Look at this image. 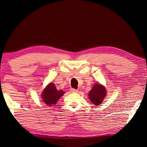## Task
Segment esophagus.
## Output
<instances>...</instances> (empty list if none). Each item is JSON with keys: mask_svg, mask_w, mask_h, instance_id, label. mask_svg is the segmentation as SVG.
<instances>
[{"mask_svg": "<svg viewBox=\"0 0 147 147\" xmlns=\"http://www.w3.org/2000/svg\"><path fill=\"white\" fill-rule=\"evenodd\" d=\"M70 91H71V92H72V93H75V92H78V90H76V89H74V88H71V89H70Z\"/></svg>", "mask_w": 147, "mask_h": 147, "instance_id": "34e87169", "label": "esophagus"}]
</instances>
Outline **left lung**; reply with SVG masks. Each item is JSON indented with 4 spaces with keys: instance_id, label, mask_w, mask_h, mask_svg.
Segmentation results:
<instances>
[{
    "instance_id": "8db88e82",
    "label": "left lung",
    "mask_w": 147,
    "mask_h": 147,
    "mask_svg": "<svg viewBox=\"0 0 147 147\" xmlns=\"http://www.w3.org/2000/svg\"><path fill=\"white\" fill-rule=\"evenodd\" d=\"M106 95V90L104 86L96 84L89 92V98L93 104L99 105L104 100Z\"/></svg>"
}]
</instances>
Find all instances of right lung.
<instances>
[{"label": "right lung", "instance_id": "right-lung-1", "mask_svg": "<svg viewBox=\"0 0 147 147\" xmlns=\"http://www.w3.org/2000/svg\"><path fill=\"white\" fill-rule=\"evenodd\" d=\"M64 93V92L62 90L58 91L54 83H50L43 90L42 98L48 106H52L56 104Z\"/></svg>", "mask_w": 147, "mask_h": 147}]
</instances>
